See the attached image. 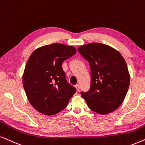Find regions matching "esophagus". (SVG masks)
Returning <instances> with one entry per match:
<instances>
[{"label":"esophagus","instance_id":"esophagus-1","mask_svg":"<svg viewBox=\"0 0 145 145\" xmlns=\"http://www.w3.org/2000/svg\"><path fill=\"white\" fill-rule=\"evenodd\" d=\"M75 88H76L77 91H80V86H79V85H76V86H75Z\"/></svg>","mask_w":145,"mask_h":145}]
</instances>
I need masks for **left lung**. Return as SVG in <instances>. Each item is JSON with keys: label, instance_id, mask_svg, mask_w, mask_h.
Segmentation results:
<instances>
[{"label": "left lung", "instance_id": "obj_1", "mask_svg": "<svg viewBox=\"0 0 145 145\" xmlns=\"http://www.w3.org/2000/svg\"><path fill=\"white\" fill-rule=\"evenodd\" d=\"M79 52L89 63L91 87L81 92L92 111L106 115L124 101L130 84L126 61L117 50L106 44L90 43L80 46Z\"/></svg>", "mask_w": 145, "mask_h": 145}]
</instances>
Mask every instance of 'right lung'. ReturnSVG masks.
<instances>
[{
  "label": "right lung",
  "instance_id": "add662e5",
  "mask_svg": "<svg viewBox=\"0 0 145 145\" xmlns=\"http://www.w3.org/2000/svg\"><path fill=\"white\" fill-rule=\"evenodd\" d=\"M76 53L74 46L54 43L31 54L22 84L29 102L38 112L54 115L66 107L76 89L65 80L62 63Z\"/></svg>",
  "mask_w": 145,
  "mask_h": 145
}]
</instances>
